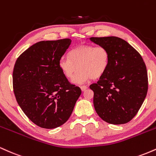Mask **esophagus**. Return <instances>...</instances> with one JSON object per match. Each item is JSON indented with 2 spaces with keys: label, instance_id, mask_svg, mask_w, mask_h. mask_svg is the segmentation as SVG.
Here are the masks:
<instances>
[{
  "label": "esophagus",
  "instance_id": "esophagus-1",
  "mask_svg": "<svg viewBox=\"0 0 156 156\" xmlns=\"http://www.w3.org/2000/svg\"><path fill=\"white\" fill-rule=\"evenodd\" d=\"M87 88H88V87H87V86H80V89H81L82 92H84L85 90H87Z\"/></svg>",
  "mask_w": 156,
  "mask_h": 156
}]
</instances>
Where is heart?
I'll use <instances>...</instances> for the list:
<instances>
[{"instance_id": "heart-1", "label": "heart", "mask_w": 156, "mask_h": 156, "mask_svg": "<svg viewBox=\"0 0 156 156\" xmlns=\"http://www.w3.org/2000/svg\"><path fill=\"white\" fill-rule=\"evenodd\" d=\"M69 58L62 57L58 66L67 78H72L78 67V71L72 82L81 84L91 78L97 79L105 74L110 62L108 50L104 46L80 44L69 52Z\"/></svg>"}]
</instances>
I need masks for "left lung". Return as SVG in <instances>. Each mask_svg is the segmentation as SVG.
<instances>
[{"instance_id": "left-lung-1", "label": "left lung", "mask_w": 156, "mask_h": 156, "mask_svg": "<svg viewBox=\"0 0 156 156\" xmlns=\"http://www.w3.org/2000/svg\"><path fill=\"white\" fill-rule=\"evenodd\" d=\"M91 42L108 50L110 62L98 83L90 85L93 103L103 120L113 125L128 122L145 99L148 89L147 68L141 55L117 37H91Z\"/></svg>"}]
</instances>
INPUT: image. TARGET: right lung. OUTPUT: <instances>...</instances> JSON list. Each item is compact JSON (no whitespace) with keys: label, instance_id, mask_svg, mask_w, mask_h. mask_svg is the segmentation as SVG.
Instances as JSON below:
<instances>
[{"label":"right lung","instance_id":"add662e5","mask_svg":"<svg viewBox=\"0 0 156 156\" xmlns=\"http://www.w3.org/2000/svg\"><path fill=\"white\" fill-rule=\"evenodd\" d=\"M71 42L70 39L41 41L23 52L15 62L16 100L28 119L41 128L53 129L65 123L81 94L58 66Z\"/></svg>","mask_w":156,"mask_h":156}]
</instances>
